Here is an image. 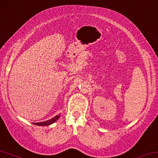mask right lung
I'll return each instance as SVG.
<instances>
[{
	"instance_id": "obj_1",
	"label": "right lung",
	"mask_w": 158,
	"mask_h": 158,
	"mask_svg": "<svg viewBox=\"0 0 158 158\" xmlns=\"http://www.w3.org/2000/svg\"><path fill=\"white\" fill-rule=\"evenodd\" d=\"M60 117V115H56L54 117H53L52 118H51L49 120L45 121H42V122H38V123H32L33 124L35 125H37V126H40V127H44V126H48L54 123L55 121H56L58 118Z\"/></svg>"
}]
</instances>
